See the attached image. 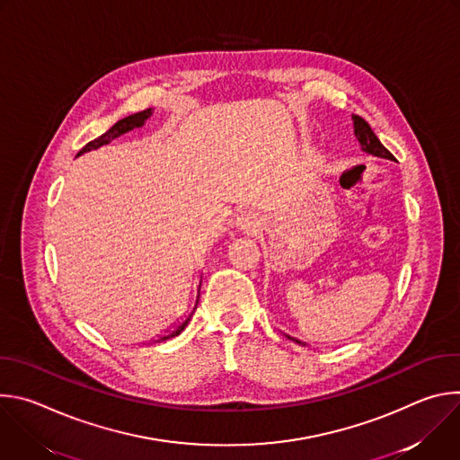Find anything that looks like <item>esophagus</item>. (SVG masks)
Masks as SVG:
<instances>
[{
    "instance_id": "esophagus-1",
    "label": "esophagus",
    "mask_w": 460,
    "mask_h": 460,
    "mask_svg": "<svg viewBox=\"0 0 460 460\" xmlns=\"http://www.w3.org/2000/svg\"><path fill=\"white\" fill-rule=\"evenodd\" d=\"M238 226L242 227V229H251L252 227V224H254V220H252V217H249V215H242V217H238Z\"/></svg>"
}]
</instances>
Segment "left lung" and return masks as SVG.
Wrapping results in <instances>:
<instances>
[{
    "mask_svg": "<svg viewBox=\"0 0 460 460\" xmlns=\"http://www.w3.org/2000/svg\"><path fill=\"white\" fill-rule=\"evenodd\" d=\"M353 127H355V137H357L358 144L362 146V151H366V153H369V155H373V156H380V158H387V160H395V156H393V155L380 144V140L376 138V135L373 133L369 123H367L364 118L353 114ZM296 342H298V341H296Z\"/></svg>",
    "mask_w": 460,
    "mask_h": 460,
    "instance_id": "1",
    "label": "left lung"
}]
</instances>
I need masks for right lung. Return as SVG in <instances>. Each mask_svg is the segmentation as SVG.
Listing matches in <instances>:
<instances>
[{
	"label": "right lung",
	"mask_w": 460,
	"mask_h": 460,
	"mask_svg": "<svg viewBox=\"0 0 460 460\" xmlns=\"http://www.w3.org/2000/svg\"><path fill=\"white\" fill-rule=\"evenodd\" d=\"M153 114V111L151 109H146V111H142V112H137V114H130V116H127V118H123V119H119V121H116L107 133H103L102 137H98L96 140H93V142H89L78 155H84V153H87V151H91V149H96V147H102V146H105V144H109L111 140H114V138H118L119 135H123V133H127V130H130V128H135V127H140V125H144V121L149 118ZM190 316H192V313L176 327L174 332H171L169 335H165L162 341H167V339H172V337H176V335H180L183 330H185V325L189 323V320H190Z\"/></svg>",
	"instance_id": "obj_1"
}]
</instances>
